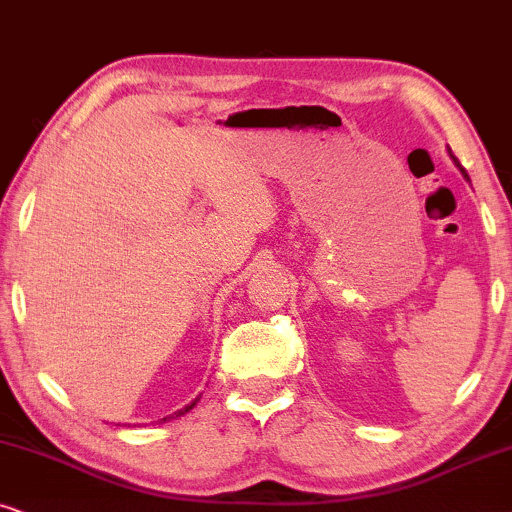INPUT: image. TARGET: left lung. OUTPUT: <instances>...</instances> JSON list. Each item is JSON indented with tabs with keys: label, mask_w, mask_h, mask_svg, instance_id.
<instances>
[{
	"label": "left lung",
	"mask_w": 512,
	"mask_h": 512,
	"mask_svg": "<svg viewBox=\"0 0 512 512\" xmlns=\"http://www.w3.org/2000/svg\"><path fill=\"white\" fill-rule=\"evenodd\" d=\"M449 156H452V161L456 163V168H459V170H461V175H463V177H466V180L470 182V177H468V173H466V170H463V168H461V163H459V161H456V156H454L452 152H449Z\"/></svg>",
	"instance_id": "obj_1"
}]
</instances>
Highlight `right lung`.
Masks as SVG:
<instances>
[{
    "instance_id": "add662e5",
    "label": "right lung",
    "mask_w": 512,
    "mask_h": 512,
    "mask_svg": "<svg viewBox=\"0 0 512 512\" xmlns=\"http://www.w3.org/2000/svg\"><path fill=\"white\" fill-rule=\"evenodd\" d=\"M199 400H201V395H196V398L192 400V403H189L187 407H182V410H177V412H173V414H170V417H163L161 419V424H166V421H170V419H177V417H185V414L189 412V410H194V407H196V403H199Z\"/></svg>"
}]
</instances>
